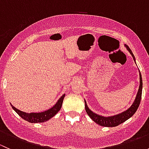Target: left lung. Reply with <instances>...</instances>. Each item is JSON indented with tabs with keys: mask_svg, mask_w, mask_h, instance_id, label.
Returning a JSON list of instances; mask_svg holds the SVG:
<instances>
[{
	"mask_svg": "<svg viewBox=\"0 0 149 149\" xmlns=\"http://www.w3.org/2000/svg\"><path fill=\"white\" fill-rule=\"evenodd\" d=\"M126 49L129 51V52L130 53V55L133 57V60L136 61L135 59V57L133 55V52H132L131 49L129 48V47L126 45H125ZM140 76V86L139 88V91L137 93V95H136V99H135L134 102H133V104L130 106V108L127 109V110L124 111V112H121V113L118 114V115H113V116H109V117H104L102 115H97V114L93 112L91 109H89V108L87 106L86 102H85V109L87 115L91 118V119L93 121L95 122L97 124L100 125L101 126H104V127H115V126L119 125L121 123H124L125 121H126L127 120H128L129 118H131L135 113H136V110L139 108L140 102H141V95H142V88H143V81H142V77H141V73H139Z\"/></svg>",
	"mask_w": 149,
	"mask_h": 149,
	"instance_id": "obj_1",
	"label": "left lung"
}]
</instances>
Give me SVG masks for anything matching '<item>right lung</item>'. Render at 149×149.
<instances>
[{"label":"right lung","mask_w":149,"mask_h":149,"mask_svg":"<svg viewBox=\"0 0 149 149\" xmlns=\"http://www.w3.org/2000/svg\"><path fill=\"white\" fill-rule=\"evenodd\" d=\"M65 94H63L61 98L58 100L56 104L54 105L50 109H47V110L44 111L42 112H31V113H26V112H22V111L19 110V109H16L15 107L11 105L12 108L15 112L19 115L22 118H23L25 120L31 123H44V122L47 121L48 120L51 119L52 117L55 116L59 110L61 109V107H62L63 102V99L65 97Z\"/></svg>","instance_id":"right-lung-1"}]
</instances>
